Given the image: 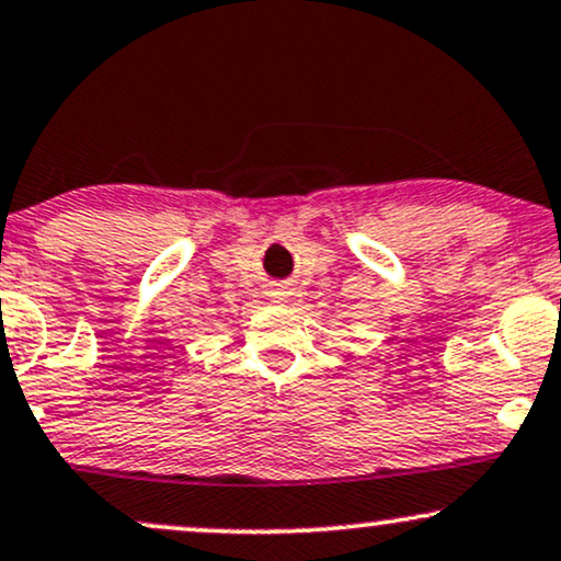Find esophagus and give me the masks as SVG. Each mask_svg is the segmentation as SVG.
I'll use <instances>...</instances> for the list:
<instances>
[{"label":"esophagus","instance_id":"obj_1","mask_svg":"<svg viewBox=\"0 0 561 561\" xmlns=\"http://www.w3.org/2000/svg\"><path fill=\"white\" fill-rule=\"evenodd\" d=\"M266 295L276 302H285V300H289V295H293V287H289L287 282H276V285H268Z\"/></svg>","mask_w":561,"mask_h":561}]
</instances>
